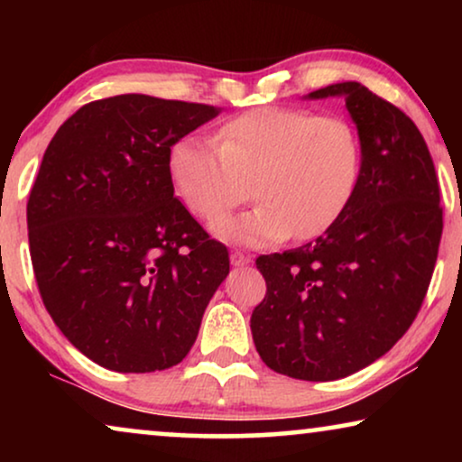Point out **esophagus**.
I'll return each mask as SVG.
<instances>
[{
    "mask_svg": "<svg viewBox=\"0 0 462 462\" xmlns=\"http://www.w3.org/2000/svg\"><path fill=\"white\" fill-rule=\"evenodd\" d=\"M252 258L248 254H244V252H231V264L233 267H245V264H250Z\"/></svg>",
    "mask_w": 462,
    "mask_h": 462,
    "instance_id": "esophagus-1",
    "label": "esophagus"
}]
</instances>
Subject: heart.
Masks as SVG:
<instances>
[{
	"label": "heart",
	"mask_w": 462,
	"mask_h": 462,
	"mask_svg": "<svg viewBox=\"0 0 462 462\" xmlns=\"http://www.w3.org/2000/svg\"><path fill=\"white\" fill-rule=\"evenodd\" d=\"M170 180L185 208L217 220L250 195L252 210L212 231L236 244H275L294 233L315 239L343 218L362 172V143L343 117L264 106L220 125L217 141L189 134L168 153Z\"/></svg>",
	"instance_id": "b5f03b06"
}]
</instances>
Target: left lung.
<instances>
[{
  "instance_id": "1",
  "label": "left lung",
  "mask_w": 462,
  "mask_h": 462,
  "mask_svg": "<svg viewBox=\"0 0 462 462\" xmlns=\"http://www.w3.org/2000/svg\"><path fill=\"white\" fill-rule=\"evenodd\" d=\"M345 98L362 143V172L343 218L300 248L258 256L267 294L252 311L271 370L337 381L383 357L412 324L441 239L439 185L406 113L357 81L305 98Z\"/></svg>"
}]
</instances>
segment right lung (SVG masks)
Here are the masks:
<instances>
[{
  "label": "right lung",
  "instance_id": "add662e5",
  "mask_svg": "<svg viewBox=\"0 0 462 462\" xmlns=\"http://www.w3.org/2000/svg\"><path fill=\"white\" fill-rule=\"evenodd\" d=\"M218 106L119 94L60 125L27 204L31 263L54 324L116 372L180 364L229 275L168 172L170 147Z\"/></svg>",
  "mask_w": 462,
  "mask_h": 462
}]
</instances>
